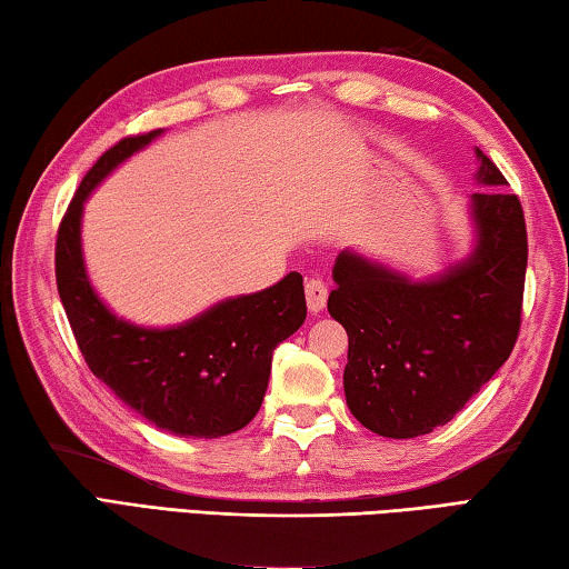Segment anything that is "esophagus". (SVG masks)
<instances>
[{"label":"esophagus","mask_w":569,"mask_h":569,"mask_svg":"<svg viewBox=\"0 0 569 569\" xmlns=\"http://www.w3.org/2000/svg\"><path fill=\"white\" fill-rule=\"evenodd\" d=\"M327 284H325V279H320V277H310L307 279V284H305V295H307V307H310V312L312 315H317V312H322L325 310V305H327Z\"/></svg>","instance_id":"1"}]
</instances>
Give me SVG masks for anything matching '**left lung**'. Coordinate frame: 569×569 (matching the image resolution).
<instances>
[{"label": "left lung", "instance_id": "obj_1", "mask_svg": "<svg viewBox=\"0 0 569 569\" xmlns=\"http://www.w3.org/2000/svg\"><path fill=\"white\" fill-rule=\"evenodd\" d=\"M472 194L477 247L445 274L412 282L355 252L337 257L327 310L350 350L345 397L367 430L395 440L447 425L507 362L522 325L527 227L490 157Z\"/></svg>", "mask_w": 569, "mask_h": 569}]
</instances>
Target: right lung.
Masks as SVG:
<instances>
[{"instance_id": "add662e5", "label": "right lung", "mask_w": 569, "mask_h": 569, "mask_svg": "<svg viewBox=\"0 0 569 569\" xmlns=\"http://www.w3.org/2000/svg\"><path fill=\"white\" fill-rule=\"evenodd\" d=\"M162 132L119 139L97 159L59 222L54 272L59 300L84 362L119 400L159 430L179 437H224L257 415L272 352L307 317L302 274L269 290L234 297L169 330H144L107 310L89 284L79 242L89 192L129 154Z\"/></svg>"}]
</instances>
